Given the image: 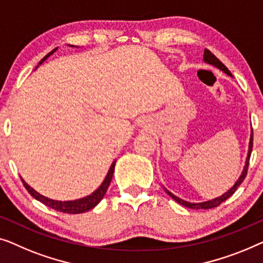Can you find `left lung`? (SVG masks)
<instances>
[{
	"instance_id": "obj_1",
	"label": "left lung",
	"mask_w": 263,
	"mask_h": 263,
	"mask_svg": "<svg viewBox=\"0 0 263 263\" xmlns=\"http://www.w3.org/2000/svg\"><path fill=\"white\" fill-rule=\"evenodd\" d=\"M204 62L207 63V64L210 65H213L216 66L217 69L221 70V71L227 73V75L231 76V72L229 71L227 66H225L223 63H221L219 59H218L214 54L211 52V51H209L207 49H205L204 51ZM251 150H253V128H251V132H250V138H249V145H248V155H247V158H246V163H244V167H243V170L241 173V175H239V177L237 179V181H236L234 186H232L230 190L225 192L224 194H221L220 197L218 198H214L212 199V200H207V201H202V202H190V201H186L183 200V199H181L179 197H176V195H174L172 192H169L167 188L163 187V190L165 191V193H167L170 198L173 199V200H175L177 204L180 205H183L184 207H188V209H193V210H209V209H213V207H217L218 205H220L221 202L227 200V199H229L231 197L232 194L235 193L236 190L239 187V184H241L243 182V180L246 179L247 176V172H248V165H249V158H250V154H251Z\"/></svg>"
}]
</instances>
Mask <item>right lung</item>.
Returning <instances> with one entry per match:
<instances>
[{"mask_svg":"<svg viewBox=\"0 0 263 263\" xmlns=\"http://www.w3.org/2000/svg\"><path fill=\"white\" fill-rule=\"evenodd\" d=\"M70 46L73 47V45H70ZM57 49H58V47H56V49L51 51L50 53H47L46 56L44 57L42 61H40L39 65L42 64L43 62H45L46 59L51 56V54H53L54 52H56ZM36 68H38V66H36ZM116 162H117V160L113 161V163L110 164L109 170H108V173H107L105 180L102 181V183L100 184L98 190H95L93 193L87 195V197L81 198V199H76V200H68V201L53 200V199L44 197L43 194H40L35 190H33V188L29 186V184L26 182V181L22 179V177H21V181H22V183H24L26 190L28 191V193L31 194L33 198L36 199V200L40 201V202H43V204H45L46 206L51 207V209L59 211V212H63V213H71V214L83 213V212H87V211H89L91 209H94V207L102 200V198L105 197L106 192H107V190H108L110 181H112L114 168H116Z\"/></svg>","mask_w":263,"mask_h":263,"instance_id":"add662e5","label":"right lung"}]
</instances>
